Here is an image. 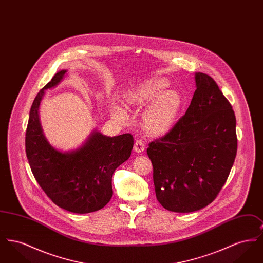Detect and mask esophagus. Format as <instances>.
<instances>
[{
  "mask_svg": "<svg viewBox=\"0 0 263 263\" xmlns=\"http://www.w3.org/2000/svg\"><path fill=\"white\" fill-rule=\"evenodd\" d=\"M144 150H145V143L142 140H137L134 144V152L140 154L144 152Z\"/></svg>",
  "mask_w": 263,
  "mask_h": 263,
  "instance_id": "obj_1",
  "label": "esophagus"
}]
</instances>
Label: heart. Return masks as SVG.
Listing matches in <instances>:
<instances>
[{
	"instance_id": "1",
	"label": "heart",
	"mask_w": 263,
	"mask_h": 263,
	"mask_svg": "<svg viewBox=\"0 0 263 263\" xmlns=\"http://www.w3.org/2000/svg\"><path fill=\"white\" fill-rule=\"evenodd\" d=\"M166 79L155 77L126 95L127 102L138 108L146 107L143 126L151 135L160 136L170 132L175 126L182 106L180 95L172 89ZM114 116L125 118V112L119 106L113 107Z\"/></svg>"
}]
</instances>
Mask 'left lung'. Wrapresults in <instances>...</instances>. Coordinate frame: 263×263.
<instances>
[{"mask_svg": "<svg viewBox=\"0 0 263 263\" xmlns=\"http://www.w3.org/2000/svg\"><path fill=\"white\" fill-rule=\"evenodd\" d=\"M185 114L149 144L157 199L176 213L198 211L217 197L234 164L238 140L232 105L210 76L195 73Z\"/></svg>", "mask_w": 263, "mask_h": 263, "instance_id": "obj_1", "label": "left lung"}]
</instances>
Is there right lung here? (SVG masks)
<instances>
[{"label":"right lung","instance_id":"1","mask_svg":"<svg viewBox=\"0 0 263 263\" xmlns=\"http://www.w3.org/2000/svg\"><path fill=\"white\" fill-rule=\"evenodd\" d=\"M66 73H56L33 101L25 152L38 184L51 200L69 212L87 214L100 210L111 199L113 173L131 156L134 140L129 133L109 137L93 130L75 150L54 148L43 133L39 106L45 90L56 88Z\"/></svg>","mask_w":263,"mask_h":263}]
</instances>
